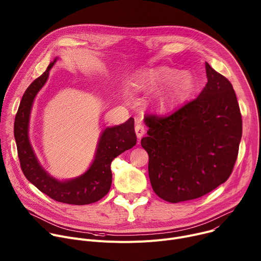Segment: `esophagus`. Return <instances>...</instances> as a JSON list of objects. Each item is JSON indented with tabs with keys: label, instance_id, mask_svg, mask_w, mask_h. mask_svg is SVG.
Masks as SVG:
<instances>
[{
	"label": "esophagus",
	"instance_id": "obj_1",
	"mask_svg": "<svg viewBox=\"0 0 261 261\" xmlns=\"http://www.w3.org/2000/svg\"><path fill=\"white\" fill-rule=\"evenodd\" d=\"M135 130H136V135H137V137L139 139H141L146 133V129H145V127H144V125L142 123H137V125L135 127Z\"/></svg>",
	"mask_w": 261,
	"mask_h": 261
}]
</instances>
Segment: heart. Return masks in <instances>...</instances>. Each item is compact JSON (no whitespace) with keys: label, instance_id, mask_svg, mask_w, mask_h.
Listing matches in <instances>:
<instances>
[{"label":"heart","instance_id":"obj_1","mask_svg":"<svg viewBox=\"0 0 261 261\" xmlns=\"http://www.w3.org/2000/svg\"><path fill=\"white\" fill-rule=\"evenodd\" d=\"M173 73H174V71L170 68H167V67L151 69V70H148L146 72L142 73L141 75H139L133 85L138 90L151 89L156 85H159L160 83H162L163 81L170 79L173 75ZM188 83H189V77L186 73H179V74L175 75L172 79V82L169 86V88L165 92L162 99H164L165 97L166 98L173 97V96L179 94L186 88Z\"/></svg>","mask_w":261,"mask_h":261}]
</instances>
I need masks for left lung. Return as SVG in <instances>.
I'll use <instances>...</instances> for the list:
<instances>
[{"instance_id": "1", "label": "left lung", "mask_w": 261, "mask_h": 261, "mask_svg": "<svg viewBox=\"0 0 261 261\" xmlns=\"http://www.w3.org/2000/svg\"><path fill=\"white\" fill-rule=\"evenodd\" d=\"M200 94L165 115H146L141 145L149 155L154 193L177 202L197 199L224 184L239 154L243 120L231 83L205 63Z\"/></svg>"}]
</instances>
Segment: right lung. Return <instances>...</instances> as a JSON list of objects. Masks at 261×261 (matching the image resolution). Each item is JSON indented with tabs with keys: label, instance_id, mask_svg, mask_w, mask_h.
<instances>
[{
	"label": "right lung",
	"instance_id": "obj_1",
	"mask_svg": "<svg viewBox=\"0 0 261 261\" xmlns=\"http://www.w3.org/2000/svg\"><path fill=\"white\" fill-rule=\"evenodd\" d=\"M57 59L50 62L46 70L28 87L20 100L14 121V138L20 168L25 178L51 199L73 205L90 204L100 200L110 191L112 161L136 145L135 121L134 118H129L120 125L107 127L102 132L94 161L83 175L65 181L51 177L38 163L28 130L34 98L45 84Z\"/></svg>",
	"mask_w": 261,
	"mask_h": 261
}]
</instances>
